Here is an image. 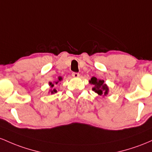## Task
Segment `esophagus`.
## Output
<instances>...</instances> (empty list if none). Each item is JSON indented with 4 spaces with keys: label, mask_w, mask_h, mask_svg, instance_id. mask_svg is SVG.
<instances>
[{
    "label": "esophagus",
    "mask_w": 152,
    "mask_h": 152,
    "mask_svg": "<svg viewBox=\"0 0 152 152\" xmlns=\"http://www.w3.org/2000/svg\"><path fill=\"white\" fill-rule=\"evenodd\" d=\"M72 75L73 77L77 78V77H80V74H79V73H77V72H72Z\"/></svg>",
    "instance_id": "1"
}]
</instances>
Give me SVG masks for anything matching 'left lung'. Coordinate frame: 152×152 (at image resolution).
Wrapping results in <instances>:
<instances>
[{"instance_id":"8db88e82","label":"left lung","mask_w":152,"mask_h":152,"mask_svg":"<svg viewBox=\"0 0 152 152\" xmlns=\"http://www.w3.org/2000/svg\"><path fill=\"white\" fill-rule=\"evenodd\" d=\"M89 83L93 85V90L95 93H98L99 95H103V96L108 95L109 90L108 87L107 86L106 84L104 83V80H98L95 77H93Z\"/></svg>"}]
</instances>
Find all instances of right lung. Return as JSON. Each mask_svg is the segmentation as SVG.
<instances>
[{
  "label": "right lung",
  "mask_w": 152,
  "mask_h": 152,
  "mask_svg": "<svg viewBox=\"0 0 152 152\" xmlns=\"http://www.w3.org/2000/svg\"><path fill=\"white\" fill-rule=\"evenodd\" d=\"M62 80V77H58V80L56 81V82H54V83H55V85H57L58 83H59V82H60L61 80ZM49 85H50L51 88H53V87L54 86V83H49ZM49 92H51V93H52V94H54V93H57V90L55 89V88H54L53 90L51 89L50 90H49Z\"/></svg>",
  "instance_id": "add662e5"
}]
</instances>
